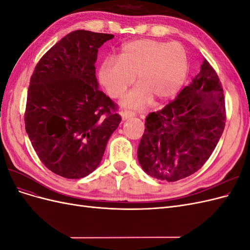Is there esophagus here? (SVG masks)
I'll list each match as a JSON object with an SVG mask.
<instances>
[{
    "label": "esophagus",
    "instance_id": "1",
    "mask_svg": "<svg viewBox=\"0 0 250 250\" xmlns=\"http://www.w3.org/2000/svg\"><path fill=\"white\" fill-rule=\"evenodd\" d=\"M120 115H121V117H122V119H123V120H127V119H129V118L133 117V116H134V113H133L132 111L124 110V111H121V112H120Z\"/></svg>",
    "mask_w": 250,
    "mask_h": 250
}]
</instances>
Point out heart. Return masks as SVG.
<instances>
[{"label":"heart","instance_id":"obj_1","mask_svg":"<svg viewBox=\"0 0 250 250\" xmlns=\"http://www.w3.org/2000/svg\"><path fill=\"white\" fill-rule=\"evenodd\" d=\"M188 72L185 49L175 42L138 40L124 44L120 55L106 58L101 64L99 79L109 97L121 98L137 75L139 83L122 104L141 109L152 101L168 100L183 86Z\"/></svg>","mask_w":250,"mask_h":250}]
</instances>
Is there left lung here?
Wrapping results in <instances>:
<instances>
[{"label": "left lung", "instance_id": "1", "mask_svg": "<svg viewBox=\"0 0 250 250\" xmlns=\"http://www.w3.org/2000/svg\"><path fill=\"white\" fill-rule=\"evenodd\" d=\"M226 122L221 81L204 58L192 82L146 118L139 163L151 177L172 183L197 172L213 153Z\"/></svg>", "mask_w": 250, "mask_h": 250}]
</instances>
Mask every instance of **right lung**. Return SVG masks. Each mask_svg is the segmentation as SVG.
<instances>
[{"label": "right lung", "mask_w": 250, "mask_h": 250, "mask_svg": "<svg viewBox=\"0 0 250 250\" xmlns=\"http://www.w3.org/2000/svg\"><path fill=\"white\" fill-rule=\"evenodd\" d=\"M112 34L76 30L37 62L30 79L25 127L42 163L59 176L79 179L101 163L121 116L98 88V49Z\"/></svg>", "instance_id": "add662e5"}]
</instances>
